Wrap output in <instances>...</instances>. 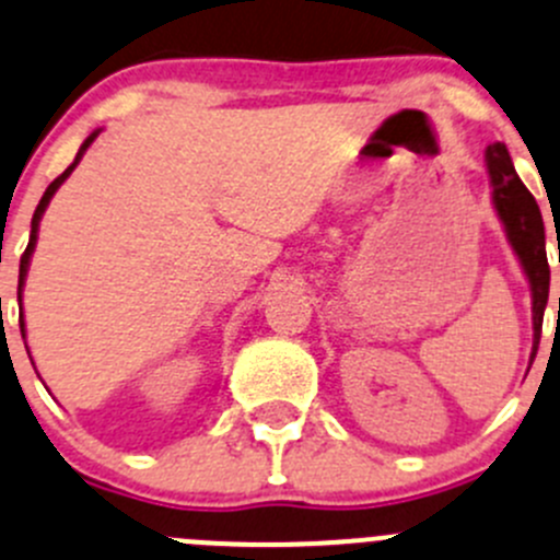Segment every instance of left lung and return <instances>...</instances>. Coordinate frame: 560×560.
<instances>
[{
  "mask_svg": "<svg viewBox=\"0 0 560 560\" xmlns=\"http://www.w3.org/2000/svg\"><path fill=\"white\" fill-rule=\"evenodd\" d=\"M485 161L487 172H490L492 205H495L498 219L503 221L509 243H512L514 254H517L520 265H523L525 276H528L530 298H534V352H530V361H534L536 347H539L547 295H550V265H547L545 248V221H541V210L539 205H536L534 194L523 186V180H520L517 172H514L512 155H509L506 144H490L485 153Z\"/></svg>",
  "mask_w": 560,
  "mask_h": 560,
  "instance_id": "1",
  "label": "left lung"
}]
</instances>
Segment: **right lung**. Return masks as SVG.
I'll return each instance as SVG.
<instances>
[{"label":"right lung","instance_id":"obj_1","mask_svg":"<svg viewBox=\"0 0 560 560\" xmlns=\"http://www.w3.org/2000/svg\"><path fill=\"white\" fill-rule=\"evenodd\" d=\"M95 136H97V130H95V133H90V136H86V139H84V144H81V150H79V153H75V161H73V164H70L68 170H65L62 175H59L57 180H54L51 186L46 188V194H43L40 205H37V208H35V215H32L30 246H26L24 257H21V268H19V298H21V290H24V279H26V270H30V259H32V252H35V243H37V226H40V219H43V213H46L48 202H51V197H54V194H57V188L62 186V183L68 180V175H70V172L75 170V164H79V161H81V155H84V150L90 148L92 142H95ZM19 323H21V336H24V314H21V319H19Z\"/></svg>","mask_w":560,"mask_h":560}]
</instances>
